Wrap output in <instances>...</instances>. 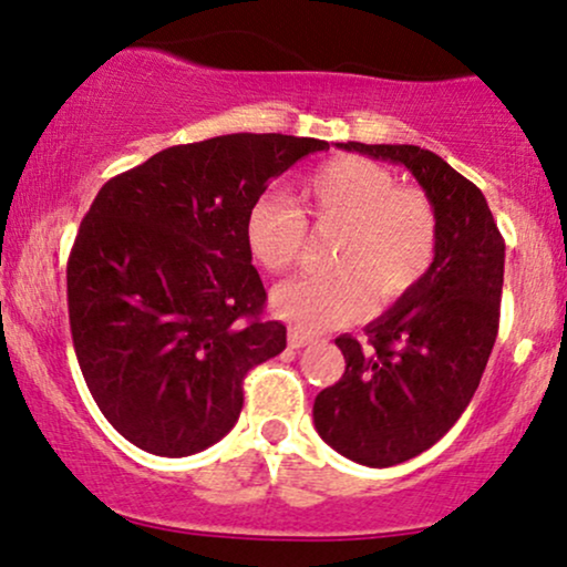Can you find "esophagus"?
<instances>
[{
    "label": "esophagus",
    "instance_id": "1",
    "mask_svg": "<svg viewBox=\"0 0 567 567\" xmlns=\"http://www.w3.org/2000/svg\"><path fill=\"white\" fill-rule=\"evenodd\" d=\"M311 341H315V336L303 333V330H298V328H290V333H288L290 349H301V347H306V343H311Z\"/></svg>",
    "mask_w": 567,
    "mask_h": 567
}]
</instances>
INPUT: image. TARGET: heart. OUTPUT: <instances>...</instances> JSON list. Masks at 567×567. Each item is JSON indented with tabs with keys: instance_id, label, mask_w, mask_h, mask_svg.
Returning a JSON list of instances; mask_svg holds the SVG:
<instances>
[{
	"instance_id": "1",
	"label": "heart",
	"mask_w": 567,
	"mask_h": 567,
	"mask_svg": "<svg viewBox=\"0 0 567 567\" xmlns=\"http://www.w3.org/2000/svg\"><path fill=\"white\" fill-rule=\"evenodd\" d=\"M298 199L317 229H341L330 275L292 279L275 290V311L303 330L351 322L370 301L392 303L432 271L440 220L415 186H396L386 167L362 157L322 162L298 184ZM250 256L285 275L306 247V218L282 197H258L245 218Z\"/></svg>"
}]
</instances>
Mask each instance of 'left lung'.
<instances>
[{
    "mask_svg": "<svg viewBox=\"0 0 567 567\" xmlns=\"http://www.w3.org/2000/svg\"><path fill=\"white\" fill-rule=\"evenodd\" d=\"M405 165L432 199L440 247L424 282L365 328L336 338L347 370L315 400V426L333 451L394 466L429 451L477 392L498 336L504 237L477 186L421 146L341 143Z\"/></svg>",
    "mask_w": 567,
    "mask_h": 567,
    "instance_id": "8db88e82",
    "label": "left lung"
}]
</instances>
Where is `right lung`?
Instances as JSON below:
<instances>
[{
  "label": "right lung",
  "mask_w": 567,
  "mask_h": 567,
  "mask_svg": "<svg viewBox=\"0 0 567 567\" xmlns=\"http://www.w3.org/2000/svg\"><path fill=\"white\" fill-rule=\"evenodd\" d=\"M328 141L234 133L154 154L101 186L66 266L84 383L122 437L181 458L237 424L245 375L288 343L266 320L245 218Z\"/></svg>",
  "instance_id": "add662e5"
}]
</instances>
